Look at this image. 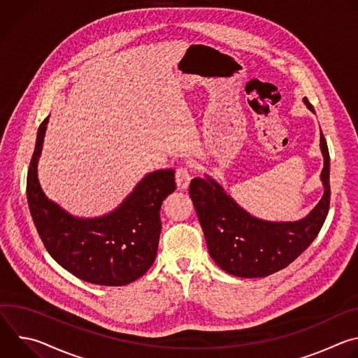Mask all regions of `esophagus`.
<instances>
[{"label": "esophagus", "instance_id": "34e87169", "mask_svg": "<svg viewBox=\"0 0 358 358\" xmlns=\"http://www.w3.org/2000/svg\"><path fill=\"white\" fill-rule=\"evenodd\" d=\"M189 181H191V174L189 171L185 169V167H180L177 171H176V182H177V187L180 189H187L188 185H189Z\"/></svg>", "mask_w": 358, "mask_h": 358}]
</instances>
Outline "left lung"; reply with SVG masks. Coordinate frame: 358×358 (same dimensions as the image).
<instances>
[{
    "label": "left lung",
    "instance_id": "8db88e82",
    "mask_svg": "<svg viewBox=\"0 0 358 358\" xmlns=\"http://www.w3.org/2000/svg\"><path fill=\"white\" fill-rule=\"evenodd\" d=\"M306 108L315 113L308 99ZM324 188L317 206L299 221H268L255 217L206 174L189 184V196L215 264L238 278H265L289 264L308 249L320 232L330 206V156L320 131Z\"/></svg>",
    "mask_w": 358,
    "mask_h": 358
}]
</instances>
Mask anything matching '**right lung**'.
<instances>
[{
	"mask_svg": "<svg viewBox=\"0 0 358 358\" xmlns=\"http://www.w3.org/2000/svg\"><path fill=\"white\" fill-rule=\"evenodd\" d=\"M49 116L41 123L31 159L27 196L36 231L49 252L73 276L101 286H124L141 278L157 255L160 208L176 189L174 170L145 174L109 214L82 218L49 199L38 180V162Z\"/></svg>",
	"mask_w": 358,
	"mask_h": 358,
	"instance_id": "right-lung-1",
	"label": "right lung"
}]
</instances>
